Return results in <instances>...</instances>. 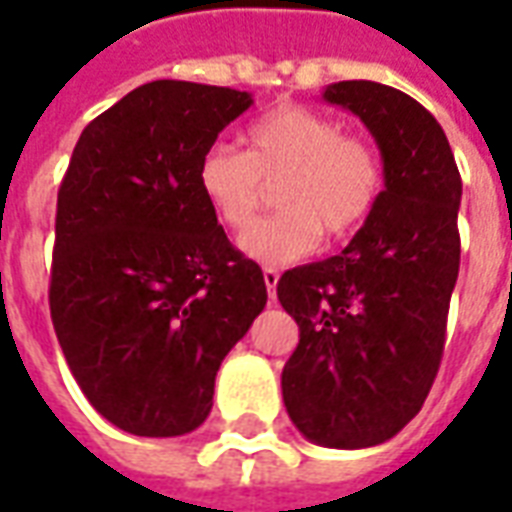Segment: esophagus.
<instances>
[{
    "label": "esophagus",
    "mask_w": 512,
    "mask_h": 512,
    "mask_svg": "<svg viewBox=\"0 0 512 512\" xmlns=\"http://www.w3.org/2000/svg\"><path fill=\"white\" fill-rule=\"evenodd\" d=\"M263 279H266V290H268V296H271V299H274V296H277L279 271H277V268H263Z\"/></svg>",
    "instance_id": "obj_1"
}]
</instances>
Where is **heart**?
<instances>
[{
	"label": "heart",
	"instance_id": "b5f03b06",
	"mask_svg": "<svg viewBox=\"0 0 512 512\" xmlns=\"http://www.w3.org/2000/svg\"><path fill=\"white\" fill-rule=\"evenodd\" d=\"M246 150L211 145L197 164L202 200L227 230H245L276 185L283 211L241 238V252L263 266H290L329 238H348L384 194V161L359 136L307 106H277L244 134Z\"/></svg>",
	"mask_w": 512,
	"mask_h": 512
}]
</instances>
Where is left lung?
Segmentation results:
<instances>
[{"label":"left lung","mask_w":512,"mask_h":512,"mask_svg":"<svg viewBox=\"0 0 512 512\" xmlns=\"http://www.w3.org/2000/svg\"><path fill=\"white\" fill-rule=\"evenodd\" d=\"M323 98L373 134L384 194L340 255L277 282L299 323L282 397L307 439L359 450L406 428L439 373L461 263V175L436 117L411 95L337 82Z\"/></svg>","instance_id":"1"}]
</instances>
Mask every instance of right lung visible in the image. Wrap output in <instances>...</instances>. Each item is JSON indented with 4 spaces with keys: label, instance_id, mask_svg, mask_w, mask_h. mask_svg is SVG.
Instances as JSON below:
<instances>
[{
    "label": "right lung",
    "instance_id": "1",
    "mask_svg": "<svg viewBox=\"0 0 512 512\" xmlns=\"http://www.w3.org/2000/svg\"><path fill=\"white\" fill-rule=\"evenodd\" d=\"M252 95L136 87L84 128L57 194L49 307L93 408L134 436L200 428L222 359L266 307V279L197 186L200 156Z\"/></svg>",
    "mask_w": 512,
    "mask_h": 512
}]
</instances>
